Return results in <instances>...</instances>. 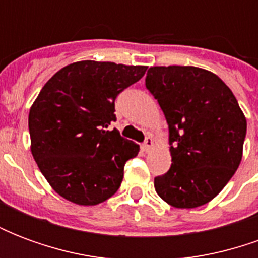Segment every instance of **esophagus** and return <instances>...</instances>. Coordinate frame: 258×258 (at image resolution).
I'll return each instance as SVG.
<instances>
[{"instance_id": "34e87169", "label": "esophagus", "mask_w": 258, "mask_h": 258, "mask_svg": "<svg viewBox=\"0 0 258 258\" xmlns=\"http://www.w3.org/2000/svg\"><path fill=\"white\" fill-rule=\"evenodd\" d=\"M152 146H153V140H152V137H146L145 142L142 144V151L149 152Z\"/></svg>"}]
</instances>
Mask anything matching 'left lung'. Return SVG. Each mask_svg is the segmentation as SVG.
Wrapping results in <instances>:
<instances>
[{"label":"left lung","instance_id":"left-lung-1","mask_svg":"<svg viewBox=\"0 0 258 258\" xmlns=\"http://www.w3.org/2000/svg\"><path fill=\"white\" fill-rule=\"evenodd\" d=\"M146 88L168 124L171 167L155 178L157 195L177 209H194L220 194L238 170L246 117L218 76L195 66H155Z\"/></svg>","mask_w":258,"mask_h":258}]
</instances>
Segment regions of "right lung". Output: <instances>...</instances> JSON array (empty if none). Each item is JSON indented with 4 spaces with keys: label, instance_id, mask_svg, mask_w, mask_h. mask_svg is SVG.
I'll return each mask as SVG.
<instances>
[{
    "label": "right lung",
    "instance_id": "add662e5",
    "mask_svg": "<svg viewBox=\"0 0 258 258\" xmlns=\"http://www.w3.org/2000/svg\"><path fill=\"white\" fill-rule=\"evenodd\" d=\"M146 66L81 60L42 87L29 113L31 153L52 189L76 205L94 206L117 192L124 164L140 146L117 130L114 99Z\"/></svg>",
    "mask_w": 258,
    "mask_h": 258
}]
</instances>
